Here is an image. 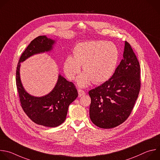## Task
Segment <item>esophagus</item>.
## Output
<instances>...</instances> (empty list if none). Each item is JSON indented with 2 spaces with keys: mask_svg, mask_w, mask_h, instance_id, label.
<instances>
[{
  "mask_svg": "<svg viewBox=\"0 0 160 160\" xmlns=\"http://www.w3.org/2000/svg\"><path fill=\"white\" fill-rule=\"evenodd\" d=\"M78 94H79V97H82V96H84L86 93H85V92L83 91V90H82V89H78Z\"/></svg>",
  "mask_w": 160,
  "mask_h": 160,
  "instance_id": "1",
  "label": "esophagus"
}]
</instances>
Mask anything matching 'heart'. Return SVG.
Listing matches in <instances>:
<instances>
[{"label": "heart", "mask_w": 160, "mask_h": 160, "mask_svg": "<svg viewBox=\"0 0 160 160\" xmlns=\"http://www.w3.org/2000/svg\"><path fill=\"white\" fill-rule=\"evenodd\" d=\"M74 57L68 56L63 63V71L69 80L75 79L82 66L84 73L78 79L84 87L91 81L102 84L113 75L119 58L118 50L112 42H86L79 43L74 50Z\"/></svg>", "instance_id": "obj_1"}]
</instances>
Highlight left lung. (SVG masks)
Returning <instances> with one entry per match:
<instances>
[{
    "mask_svg": "<svg viewBox=\"0 0 160 160\" xmlns=\"http://www.w3.org/2000/svg\"><path fill=\"white\" fill-rule=\"evenodd\" d=\"M123 59L110 79L91 89L89 117L100 128L111 129L131 115L141 88L140 64L131 45L125 42Z\"/></svg>",
    "mask_w": 160,
    "mask_h": 160,
    "instance_id": "obj_1",
    "label": "left lung"
}]
</instances>
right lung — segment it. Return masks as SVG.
I'll return each mask as SVG.
<instances>
[{
  "mask_svg": "<svg viewBox=\"0 0 160 160\" xmlns=\"http://www.w3.org/2000/svg\"><path fill=\"white\" fill-rule=\"evenodd\" d=\"M54 41L45 36L32 40L22 53L16 68V81L21 107L28 117L35 123L55 127L65 121L69 105L78 97L74 84L59 75L54 89L43 97L29 94L22 87L19 76L20 63L29 57L50 50Z\"/></svg>",
  "mask_w": 160,
  "mask_h": 160,
  "instance_id": "add662e5",
  "label": "right lung"
}]
</instances>
